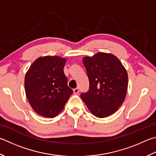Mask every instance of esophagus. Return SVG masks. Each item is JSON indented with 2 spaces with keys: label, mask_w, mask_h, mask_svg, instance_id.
<instances>
[{
  "label": "esophagus",
  "mask_w": 156,
  "mask_h": 156,
  "mask_svg": "<svg viewBox=\"0 0 156 156\" xmlns=\"http://www.w3.org/2000/svg\"><path fill=\"white\" fill-rule=\"evenodd\" d=\"M79 93V89L78 88H75L74 89H73V93H74V94H78V93Z\"/></svg>",
  "instance_id": "34e87169"
}]
</instances>
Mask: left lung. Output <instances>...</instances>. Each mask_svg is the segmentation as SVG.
I'll list each match as a JSON object with an SVG mask.
<instances>
[{
	"mask_svg": "<svg viewBox=\"0 0 156 156\" xmlns=\"http://www.w3.org/2000/svg\"><path fill=\"white\" fill-rule=\"evenodd\" d=\"M89 89L80 97L93 115L104 118L113 114L125 100L128 77L122 63L115 55L98 52L84 57Z\"/></svg>",
	"mask_w": 156,
	"mask_h": 156,
	"instance_id": "left-lung-1",
	"label": "left lung"
}]
</instances>
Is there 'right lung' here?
Masks as SVG:
<instances>
[{"label":"right lung","instance_id":"1","mask_svg":"<svg viewBox=\"0 0 156 156\" xmlns=\"http://www.w3.org/2000/svg\"><path fill=\"white\" fill-rule=\"evenodd\" d=\"M66 62V58L57 56L40 57L33 62L25 76L28 100L35 112L42 117H56L73 93L64 73Z\"/></svg>","mask_w":156,"mask_h":156}]
</instances>
